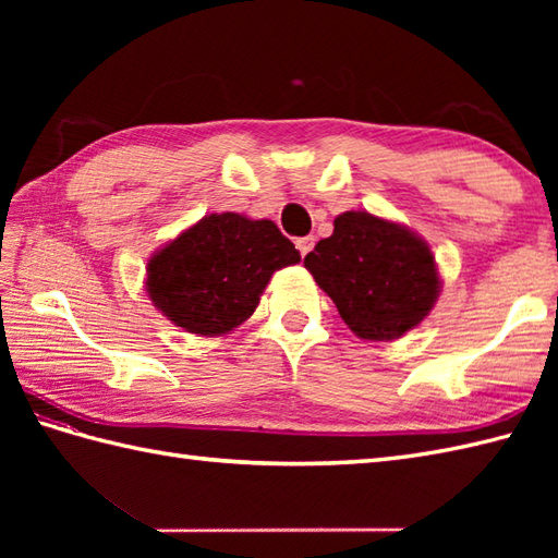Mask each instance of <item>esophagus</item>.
<instances>
[{"mask_svg": "<svg viewBox=\"0 0 558 558\" xmlns=\"http://www.w3.org/2000/svg\"><path fill=\"white\" fill-rule=\"evenodd\" d=\"M314 242H316V236H300V240H298V248H300V254L302 256H306V254H310L312 252V248H314Z\"/></svg>", "mask_w": 558, "mask_h": 558, "instance_id": "34e87169", "label": "esophagus"}]
</instances>
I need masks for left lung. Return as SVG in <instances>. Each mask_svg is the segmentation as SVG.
<instances>
[{
  "label": "left lung",
  "mask_w": 558,
  "mask_h": 558,
  "mask_svg": "<svg viewBox=\"0 0 558 558\" xmlns=\"http://www.w3.org/2000/svg\"><path fill=\"white\" fill-rule=\"evenodd\" d=\"M338 314L362 340H396L417 328L438 300L441 278L429 244L405 225L345 210L333 234L304 256Z\"/></svg>",
  "instance_id": "1"
}]
</instances>
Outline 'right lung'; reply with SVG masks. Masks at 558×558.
I'll return each mask as SVG.
<instances>
[{
    "instance_id": "right-lung-1",
    "label": "right lung",
    "mask_w": 558,
    "mask_h": 558,
    "mask_svg": "<svg viewBox=\"0 0 558 558\" xmlns=\"http://www.w3.org/2000/svg\"><path fill=\"white\" fill-rule=\"evenodd\" d=\"M300 258L272 220L210 213L150 256L146 292L174 326L213 338L244 324L272 272Z\"/></svg>"
}]
</instances>
